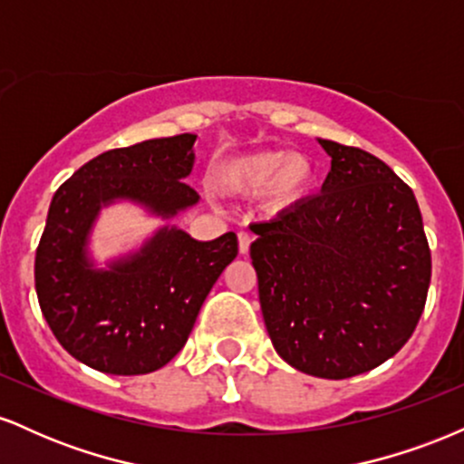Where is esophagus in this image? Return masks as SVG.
Returning a JSON list of instances; mask_svg holds the SVG:
<instances>
[{
    "instance_id": "obj_1",
    "label": "esophagus",
    "mask_w": 464,
    "mask_h": 464,
    "mask_svg": "<svg viewBox=\"0 0 464 464\" xmlns=\"http://www.w3.org/2000/svg\"><path fill=\"white\" fill-rule=\"evenodd\" d=\"M237 244H239V253L248 255L250 244H253V236H250V233H246V231H239L237 233Z\"/></svg>"
}]
</instances>
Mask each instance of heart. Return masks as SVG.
Masks as SVG:
<instances>
[{
    "instance_id": "b5f03b06",
    "label": "heart",
    "mask_w": 464,
    "mask_h": 464,
    "mask_svg": "<svg viewBox=\"0 0 464 464\" xmlns=\"http://www.w3.org/2000/svg\"><path fill=\"white\" fill-rule=\"evenodd\" d=\"M211 179L227 196L248 198L264 191L273 209H292L310 194L314 168L290 150H257L220 161Z\"/></svg>"
}]
</instances>
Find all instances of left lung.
I'll list each match as a JSON object with an SVG mask.
<instances>
[{
	"label": "left lung",
	"instance_id": "1",
	"mask_svg": "<svg viewBox=\"0 0 464 464\" xmlns=\"http://www.w3.org/2000/svg\"><path fill=\"white\" fill-rule=\"evenodd\" d=\"M321 146L332 157L323 191L250 227V259L276 353L307 375L347 380L408 343L432 255L412 189L382 159Z\"/></svg>",
	"mask_w": 464,
	"mask_h": 464
}]
</instances>
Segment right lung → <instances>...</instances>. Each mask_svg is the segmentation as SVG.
I'll use <instances>...</instances> for the list:
<instances>
[{
  "mask_svg": "<svg viewBox=\"0 0 464 464\" xmlns=\"http://www.w3.org/2000/svg\"><path fill=\"white\" fill-rule=\"evenodd\" d=\"M196 135L115 148L84 163L52 198L34 259V285L52 334L69 355L111 375H143L188 343L202 303L236 259L237 236L196 242L165 228L130 262L98 273L84 242L100 205L132 198L161 216L198 202L185 180Z\"/></svg>",
  "mask_w": 464,
  "mask_h": 464,
  "instance_id": "1",
  "label": "right lung"
}]
</instances>
